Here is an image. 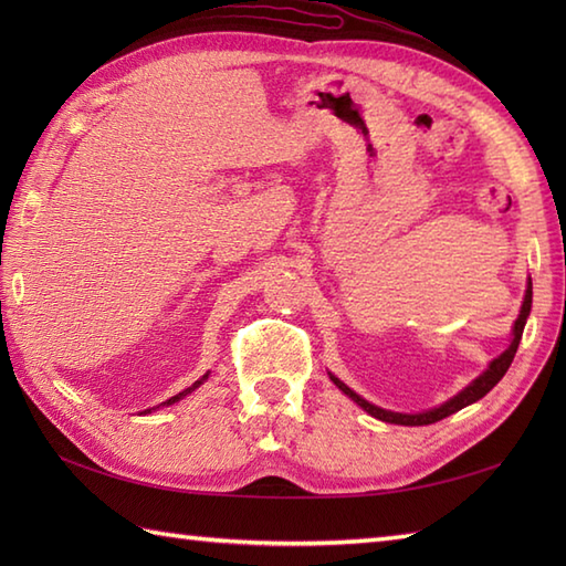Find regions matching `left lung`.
Returning a JSON list of instances; mask_svg holds the SVG:
<instances>
[{
  "label": "left lung",
  "mask_w": 566,
  "mask_h": 566,
  "mask_svg": "<svg viewBox=\"0 0 566 566\" xmlns=\"http://www.w3.org/2000/svg\"><path fill=\"white\" fill-rule=\"evenodd\" d=\"M531 306H533V282H527V290H525V298H523L521 314H518V318H515V323H513V340H511V345H509V350H503V353L494 359V363H491V365L486 367L484 375H479L472 384H469V387H464L460 394L452 396V399L444 401L442 406L430 408V411H423V413H394V411H387V408H379V406H375V403L365 401L363 396H357V394H355L350 387H347V384H343L338 377L331 375V379H333L335 387H338L345 396H350V399H353L359 408H365V411H367L369 416H375V418L384 420V423H396V426H430V423H438V420L448 418V416L460 411V408H464V406H469V403H474V401L482 399V396H486V394H489L491 389H494L496 384L503 379V375H506L511 363H513L515 350H518V343H521V338H523L525 321H527V316H531Z\"/></svg>",
  "instance_id": "obj_1"
}]
</instances>
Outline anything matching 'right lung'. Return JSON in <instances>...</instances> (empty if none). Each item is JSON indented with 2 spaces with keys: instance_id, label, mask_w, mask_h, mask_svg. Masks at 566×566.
Instances as JSON below:
<instances>
[{
  "instance_id": "right-lung-1",
  "label": "right lung",
  "mask_w": 566,
  "mask_h": 566,
  "mask_svg": "<svg viewBox=\"0 0 566 566\" xmlns=\"http://www.w3.org/2000/svg\"><path fill=\"white\" fill-rule=\"evenodd\" d=\"M207 377H209V375H203V377H201L199 381H195V387H191V389H197V387H199V384H201L203 379H207ZM191 389H187V391H182V394H177V396H172V399H167V403H175V401H179V399H182V396H187V394H189Z\"/></svg>"
}]
</instances>
